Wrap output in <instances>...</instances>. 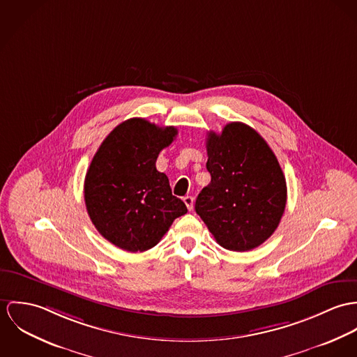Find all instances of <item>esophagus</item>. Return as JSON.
I'll list each match as a JSON object with an SVG mask.
<instances>
[{"mask_svg":"<svg viewBox=\"0 0 357 357\" xmlns=\"http://www.w3.org/2000/svg\"><path fill=\"white\" fill-rule=\"evenodd\" d=\"M183 202L186 204V206H188V209H189V211H192V209H193L195 198L192 197V196H186V197L183 198Z\"/></svg>","mask_w":357,"mask_h":357,"instance_id":"esophagus-1","label":"esophagus"}]
</instances>
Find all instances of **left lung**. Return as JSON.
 I'll return each mask as SVG.
<instances>
[{
    "label": "left lung",
    "mask_w": 357,
    "mask_h": 357,
    "mask_svg": "<svg viewBox=\"0 0 357 357\" xmlns=\"http://www.w3.org/2000/svg\"><path fill=\"white\" fill-rule=\"evenodd\" d=\"M211 183L196 199V212L225 249L257 248L277 230L287 189L277 156L264 138L241 121L208 132Z\"/></svg>",
    "instance_id": "obj_1"
}]
</instances>
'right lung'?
Here are the masks:
<instances>
[{
    "instance_id": "add662e5",
    "label": "right lung",
    "mask_w": 357,
    "mask_h": 357,
    "mask_svg": "<svg viewBox=\"0 0 357 357\" xmlns=\"http://www.w3.org/2000/svg\"><path fill=\"white\" fill-rule=\"evenodd\" d=\"M172 126L141 118L126 120L102 141L84 178L87 213L98 233L127 252L159 243L188 208L172 196L165 174L156 169L159 153L176 137Z\"/></svg>"
}]
</instances>
